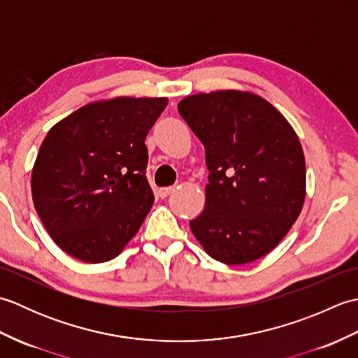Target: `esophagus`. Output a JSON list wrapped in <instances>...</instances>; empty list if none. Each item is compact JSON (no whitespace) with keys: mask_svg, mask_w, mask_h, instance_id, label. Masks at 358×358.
Here are the masks:
<instances>
[{"mask_svg":"<svg viewBox=\"0 0 358 358\" xmlns=\"http://www.w3.org/2000/svg\"><path fill=\"white\" fill-rule=\"evenodd\" d=\"M175 187H162V189H158V196L159 199H166L167 195H169L172 191H173Z\"/></svg>","mask_w":358,"mask_h":358,"instance_id":"esophagus-1","label":"esophagus"}]
</instances>
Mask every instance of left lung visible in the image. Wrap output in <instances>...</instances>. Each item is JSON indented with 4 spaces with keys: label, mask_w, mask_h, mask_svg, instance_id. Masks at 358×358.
I'll use <instances>...</instances> for the list:
<instances>
[{
    "label": "left lung",
    "mask_w": 358,
    "mask_h": 358,
    "mask_svg": "<svg viewBox=\"0 0 358 358\" xmlns=\"http://www.w3.org/2000/svg\"><path fill=\"white\" fill-rule=\"evenodd\" d=\"M180 115L206 150L209 185L191 231L224 264L269 254L299 218L306 196L301 144L264 98L241 90L186 96Z\"/></svg>",
    "instance_id": "obj_1"
}]
</instances>
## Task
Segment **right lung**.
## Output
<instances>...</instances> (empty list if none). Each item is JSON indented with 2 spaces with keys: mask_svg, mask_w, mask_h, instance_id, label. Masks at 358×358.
Returning a JSON list of instances; mask_svg holds the SVG:
<instances>
[{
  "mask_svg": "<svg viewBox=\"0 0 358 358\" xmlns=\"http://www.w3.org/2000/svg\"><path fill=\"white\" fill-rule=\"evenodd\" d=\"M166 106L167 98L95 101L45 135L32 169V199L66 254L109 262L138 232L155 200L144 140Z\"/></svg>",
  "mask_w": 358,
  "mask_h": 358,
  "instance_id": "right-lung-1",
  "label": "right lung"
}]
</instances>
